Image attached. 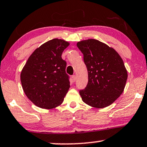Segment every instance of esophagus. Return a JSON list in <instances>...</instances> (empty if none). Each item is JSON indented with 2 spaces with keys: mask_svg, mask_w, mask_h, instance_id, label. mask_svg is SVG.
<instances>
[{
  "mask_svg": "<svg viewBox=\"0 0 147 147\" xmlns=\"http://www.w3.org/2000/svg\"><path fill=\"white\" fill-rule=\"evenodd\" d=\"M72 78H73V81H75L76 80V75H73V76H72Z\"/></svg>",
  "mask_w": 147,
  "mask_h": 147,
  "instance_id": "obj_1",
  "label": "esophagus"
}]
</instances>
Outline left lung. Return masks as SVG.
<instances>
[{"mask_svg":"<svg viewBox=\"0 0 147 147\" xmlns=\"http://www.w3.org/2000/svg\"><path fill=\"white\" fill-rule=\"evenodd\" d=\"M84 55L88 82L79 91L82 101L96 108H103L114 102L123 92L127 72L117 52L94 39L77 43Z\"/></svg>","mask_w":147,"mask_h":147,"instance_id":"8db88e82","label":"left lung"}]
</instances>
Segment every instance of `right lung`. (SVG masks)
Returning a JSON list of instances; mask_svg holds the SVG:
<instances>
[{"mask_svg":"<svg viewBox=\"0 0 147 147\" xmlns=\"http://www.w3.org/2000/svg\"><path fill=\"white\" fill-rule=\"evenodd\" d=\"M69 43L53 39L37 48L20 74L24 92L38 107L55 108L62 104L70 88L67 63L61 57Z\"/></svg>","mask_w":147,"mask_h":147,"instance_id":"right-lung-1","label":"right lung"}]
</instances>
